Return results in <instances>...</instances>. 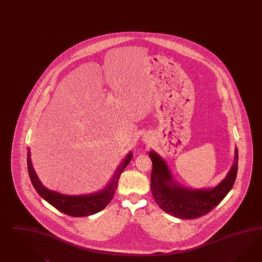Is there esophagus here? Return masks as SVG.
<instances>
[{"mask_svg": "<svg viewBox=\"0 0 262 262\" xmlns=\"http://www.w3.org/2000/svg\"><path fill=\"white\" fill-rule=\"evenodd\" d=\"M143 141L145 142L146 144H149V143H150L152 140H151V137H150L149 135H147L143 137Z\"/></svg>", "mask_w": 262, "mask_h": 262, "instance_id": "1", "label": "esophagus"}]
</instances>
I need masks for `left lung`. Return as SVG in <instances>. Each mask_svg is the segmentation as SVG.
<instances>
[{"label": "left lung", "mask_w": 262, "mask_h": 262, "mask_svg": "<svg viewBox=\"0 0 262 262\" xmlns=\"http://www.w3.org/2000/svg\"><path fill=\"white\" fill-rule=\"evenodd\" d=\"M149 155L152 162L150 189L156 204L177 219L193 220L212 211L231 191L236 178L237 148L234 149L233 166L225 178L215 187L208 189H191L179 184L161 156L154 150Z\"/></svg>", "instance_id": "8db88e82"}]
</instances>
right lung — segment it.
<instances>
[{"instance_id": "obj_1", "label": "right lung", "mask_w": 262, "mask_h": 262, "mask_svg": "<svg viewBox=\"0 0 262 262\" xmlns=\"http://www.w3.org/2000/svg\"><path fill=\"white\" fill-rule=\"evenodd\" d=\"M132 158L133 152H128L125 159L119 164L112 179L104 189L97 192L83 195L62 194L46 188L37 177L35 170L33 169L29 149L28 150V170L31 183L40 196H42L47 202H49L50 205L56 208L58 211L71 216L81 217L92 215L106 208V205L112 201L114 192L117 189L118 180L122 171L125 170L127 164L130 162Z\"/></svg>"}]
</instances>
